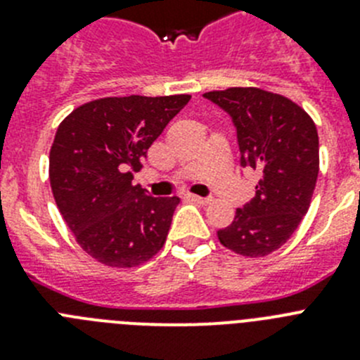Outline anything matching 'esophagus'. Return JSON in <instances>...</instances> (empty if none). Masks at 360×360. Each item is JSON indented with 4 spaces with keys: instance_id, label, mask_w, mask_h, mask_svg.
I'll use <instances>...</instances> for the list:
<instances>
[{
    "instance_id": "esophagus-1",
    "label": "esophagus",
    "mask_w": 360,
    "mask_h": 360,
    "mask_svg": "<svg viewBox=\"0 0 360 360\" xmlns=\"http://www.w3.org/2000/svg\"><path fill=\"white\" fill-rule=\"evenodd\" d=\"M186 198H187V200H191V202L202 203V205H205V203H209V202H211V198H209V196H196V195H187Z\"/></svg>"
}]
</instances>
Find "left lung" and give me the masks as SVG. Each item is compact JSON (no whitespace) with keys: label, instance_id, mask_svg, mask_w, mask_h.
Wrapping results in <instances>:
<instances>
[{"label":"left lung","instance_id":"8db88e82","mask_svg":"<svg viewBox=\"0 0 360 360\" xmlns=\"http://www.w3.org/2000/svg\"><path fill=\"white\" fill-rule=\"evenodd\" d=\"M203 97L231 117L240 165L259 173L256 195L218 231L219 243L247 257L274 252L310 207L319 174L314 120L287 97L259 88H229Z\"/></svg>","mask_w":360,"mask_h":360}]
</instances>
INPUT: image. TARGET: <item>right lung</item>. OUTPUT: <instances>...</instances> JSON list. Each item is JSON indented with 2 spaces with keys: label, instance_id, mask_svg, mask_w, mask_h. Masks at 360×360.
I'll return each instance as SVG.
<instances>
[{
  "label": "right lung",
  "instance_id": "right-lung-1",
  "mask_svg": "<svg viewBox=\"0 0 360 360\" xmlns=\"http://www.w3.org/2000/svg\"><path fill=\"white\" fill-rule=\"evenodd\" d=\"M189 98H98L59 124L50 149V186L77 243L97 262L129 269L162 249L180 198H153L131 180Z\"/></svg>",
  "mask_w": 360,
  "mask_h": 360
}]
</instances>
